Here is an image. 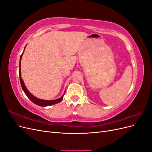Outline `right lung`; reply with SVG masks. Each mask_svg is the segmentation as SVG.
<instances>
[{
    "label": "right lung",
    "instance_id": "obj_1",
    "mask_svg": "<svg viewBox=\"0 0 152 152\" xmlns=\"http://www.w3.org/2000/svg\"><path fill=\"white\" fill-rule=\"evenodd\" d=\"M24 50H25V49H24ZM23 52H24V50H23ZM23 52L22 54L21 55L20 60V83H21V86L22 89H23V90L24 93H25V94L26 95L27 97H28L34 103H35V104H37L39 106H40V107H48V106H50V105L55 104L61 102L62 99H63V96L65 95V93L63 94V95L61 96L60 98H59V99H54V100H44V99H39V98H37L36 97H35L34 96L32 95L30 93V92L28 91V89H26V87L25 86V84L23 82V80H22V78L21 77V60L22 55H23Z\"/></svg>",
    "mask_w": 152,
    "mask_h": 152
}]
</instances>
